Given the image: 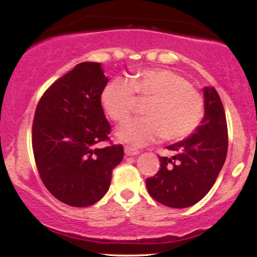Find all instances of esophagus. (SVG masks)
Instances as JSON below:
<instances>
[{
	"label": "esophagus",
	"instance_id": "1",
	"mask_svg": "<svg viewBox=\"0 0 257 257\" xmlns=\"http://www.w3.org/2000/svg\"><path fill=\"white\" fill-rule=\"evenodd\" d=\"M124 152L126 156H137L139 153V150L135 149V147H132V146H125Z\"/></svg>",
	"mask_w": 257,
	"mask_h": 257
}]
</instances>
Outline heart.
Instances as JSON below:
<instances>
[{
  "mask_svg": "<svg viewBox=\"0 0 257 257\" xmlns=\"http://www.w3.org/2000/svg\"><path fill=\"white\" fill-rule=\"evenodd\" d=\"M138 100H149L144 107L146 117L131 120L117 131V138L133 146H145L162 138L182 140L198 128L204 116L202 94L172 70L147 69L128 81L111 79L100 95L102 110L117 123L131 118Z\"/></svg>",
  "mask_w": 257,
  "mask_h": 257,
  "instance_id": "obj_1",
  "label": "heart"
}]
</instances>
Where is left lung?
I'll return each instance as SVG.
<instances>
[{
  "label": "left lung",
  "instance_id": "obj_1",
  "mask_svg": "<svg viewBox=\"0 0 257 257\" xmlns=\"http://www.w3.org/2000/svg\"><path fill=\"white\" fill-rule=\"evenodd\" d=\"M205 114L190 138L168 146L173 157H161V168L146 179L151 197L170 208H187L204 198L225 164L228 149L227 120L215 88H204Z\"/></svg>",
  "mask_w": 257,
  "mask_h": 257
}]
</instances>
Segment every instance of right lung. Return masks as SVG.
<instances>
[{
    "instance_id": "add662e5",
    "label": "right lung",
    "mask_w": 257,
    "mask_h": 257,
    "mask_svg": "<svg viewBox=\"0 0 257 257\" xmlns=\"http://www.w3.org/2000/svg\"><path fill=\"white\" fill-rule=\"evenodd\" d=\"M108 79L99 63H81L41 96L32 123V150L43 185L67 205L89 206L105 196L112 170L123 159L110 140L100 104ZM110 145L98 149L96 144Z\"/></svg>"
}]
</instances>
